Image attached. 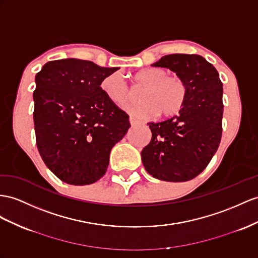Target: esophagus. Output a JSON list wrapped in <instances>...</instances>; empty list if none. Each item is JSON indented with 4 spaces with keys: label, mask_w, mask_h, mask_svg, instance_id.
I'll return each mask as SVG.
<instances>
[{
    "label": "esophagus",
    "mask_w": 258,
    "mask_h": 258,
    "mask_svg": "<svg viewBox=\"0 0 258 258\" xmlns=\"http://www.w3.org/2000/svg\"><path fill=\"white\" fill-rule=\"evenodd\" d=\"M130 123H131L132 126H134V125H137L140 122H138L137 120H135V118H133V117H130Z\"/></svg>",
    "instance_id": "34e87169"
}]
</instances>
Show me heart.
Returning a JSON list of instances; mask_svg holds the SVG:
<instances>
[{
  "label": "heart",
  "instance_id": "1",
  "mask_svg": "<svg viewBox=\"0 0 258 258\" xmlns=\"http://www.w3.org/2000/svg\"><path fill=\"white\" fill-rule=\"evenodd\" d=\"M134 81L143 86V101L127 104L124 110L136 118L151 117L160 112L163 116L176 114L185 103L187 86L179 75H169L161 68H146L137 71ZM101 90L109 100L122 107L133 98V90L120 72L105 76L101 82Z\"/></svg>",
  "mask_w": 258,
  "mask_h": 258
}]
</instances>
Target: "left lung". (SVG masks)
I'll list each match as a JSON object with an SVG mask.
<instances>
[{
  "label": "left lung",
  "instance_id": "obj_1",
  "mask_svg": "<svg viewBox=\"0 0 258 258\" xmlns=\"http://www.w3.org/2000/svg\"><path fill=\"white\" fill-rule=\"evenodd\" d=\"M181 76L187 97L179 114L149 122L151 141L142 150L147 172L168 182H185L208 166L222 135V83L213 64L198 54H169L153 64Z\"/></svg>",
  "mask_w": 258,
  "mask_h": 258
}]
</instances>
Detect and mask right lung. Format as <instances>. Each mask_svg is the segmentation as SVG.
I'll return each mask as SVG.
<instances>
[{"instance_id": "right-lung-1", "label": "right lung", "mask_w": 258, "mask_h": 258, "mask_svg": "<svg viewBox=\"0 0 258 258\" xmlns=\"http://www.w3.org/2000/svg\"><path fill=\"white\" fill-rule=\"evenodd\" d=\"M117 68L64 58L36 75L34 123L43 162L61 181L87 185L104 175L112 147L126 134V112L101 90L102 79Z\"/></svg>"}]
</instances>
